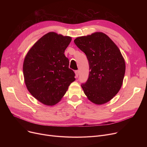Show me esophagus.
<instances>
[{
	"label": "esophagus",
	"mask_w": 147,
	"mask_h": 147,
	"mask_svg": "<svg viewBox=\"0 0 147 147\" xmlns=\"http://www.w3.org/2000/svg\"><path fill=\"white\" fill-rule=\"evenodd\" d=\"M75 74H76V78H78V76H79V70L75 71Z\"/></svg>",
	"instance_id": "1"
}]
</instances>
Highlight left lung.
<instances>
[{"label":"left lung","instance_id":"1","mask_svg":"<svg viewBox=\"0 0 147 147\" xmlns=\"http://www.w3.org/2000/svg\"><path fill=\"white\" fill-rule=\"evenodd\" d=\"M74 42L89 62V78L81 85L84 94L97 105L110 101L120 90L125 74V61L119 48L102 32L79 37Z\"/></svg>","mask_w":147,"mask_h":147}]
</instances>
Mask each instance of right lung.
Here are the masks:
<instances>
[{
  "mask_svg": "<svg viewBox=\"0 0 147 147\" xmlns=\"http://www.w3.org/2000/svg\"><path fill=\"white\" fill-rule=\"evenodd\" d=\"M71 37L49 32L29 50L23 63L26 87L38 101L46 105L59 102L75 80L64 51Z\"/></svg>",
  "mask_w": 147,
  "mask_h": 147,
  "instance_id": "add662e5",
  "label": "right lung"
}]
</instances>
